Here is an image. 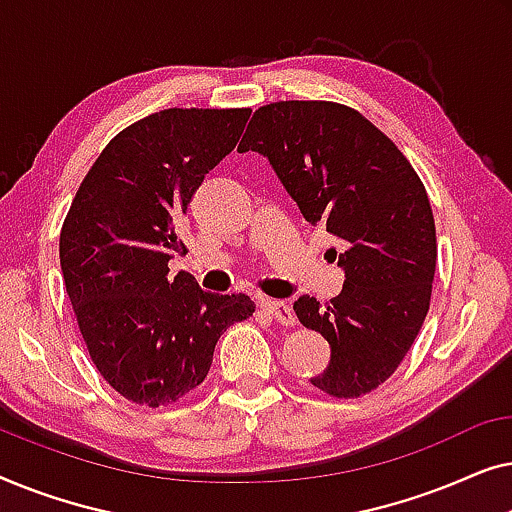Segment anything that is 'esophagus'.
Masks as SVG:
<instances>
[{"mask_svg":"<svg viewBox=\"0 0 512 512\" xmlns=\"http://www.w3.org/2000/svg\"><path fill=\"white\" fill-rule=\"evenodd\" d=\"M261 307L270 314L272 319L277 321V324H282V326L296 324V314H293L291 305L284 303V300H263Z\"/></svg>","mask_w":512,"mask_h":512,"instance_id":"34e87169","label":"esophagus"}]
</instances>
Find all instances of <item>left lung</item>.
<instances>
[{
  "label": "left lung",
  "instance_id": "left-lung-1",
  "mask_svg": "<svg viewBox=\"0 0 512 512\" xmlns=\"http://www.w3.org/2000/svg\"><path fill=\"white\" fill-rule=\"evenodd\" d=\"M237 151L263 153L305 221L340 244V296L293 303L331 347L310 382L333 398L370 394L401 366L431 305L438 244L422 179L366 116L326 100L258 107Z\"/></svg>",
  "mask_w": 512,
  "mask_h": 512
}]
</instances>
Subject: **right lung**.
Here are the masks:
<instances>
[{
    "label": "right lung",
    "instance_id": "1",
    "mask_svg": "<svg viewBox=\"0 0 512 512\" xmlns=\"http://www.w3.org/2000/svg\"><path fill=\"white\" fill-rule=\"evenodd\" d=\"M251 109H163L118 132L83 177L60 230L67 296L90 359L123 398L160 408L205 382L221 333L249 319L167 261L179 221L240 139Z\"/></svg>",
    "mask_w": 512,
    "mask_h": 512
}]
</instances>
